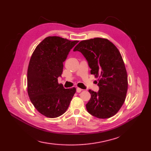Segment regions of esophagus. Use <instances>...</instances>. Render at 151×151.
Instances as JSON below:
<instances>
[{
    "label": "esophagus",
    "mask_w": 151,
    "mask_h": 151,
    "mask_svg": "<svg viewBox=\"0 0 151 151\" xmlns=\"http://www.w3.org/2000/svg\"><path fill=\"white\" fill-rule=\"evenodd\" d=\"M82 90H83L81 89V88H76V91H77V92H78V93H80Z\"/></svg>",
    "instance_id": "1"
}]
</instances>
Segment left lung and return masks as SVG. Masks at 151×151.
Returning a JSON list of instances; mask_svg holds the SVG:
<instances>
[{
    "label": "left lung",
    "instance_id": "1",
    "mask_svg": "<svg viewBox=\"0 0 151 151\" xmlns=\"http://www.w3.org/2000/svg\"><path fill=\"white\" fill-rule=\"evenodd\" d=\"M73 51L83 54L91 74L99 78L98 92L89 90L88 112L99 119L114 116L124 104L128 87L127 71L119 49L107 39L95 38L80 42Z\"/></svg>",
    "mask_w": 151,
    "mask_h": 151
}]
</instances>
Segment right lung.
Instances as JSON below:
<instances>
[{
	"label": "right lung",
	"mask_w": 151,
	"mask_h": 151,
	"mask_svg": "<svg viewBox=\"0 0 151 151\" xmlns=\"http://www.w3.org/2000/svg\"><path fill=\"white\" fill-rule=\"evenodd\" d=\"M78 41L48 36L33 52L27 70V93L35 108L43 115L56 118L67 111L76 89L59 84L63 62Z\"/></svg>",
	"instance_id": "right-lung-1"
}]
</instances>
